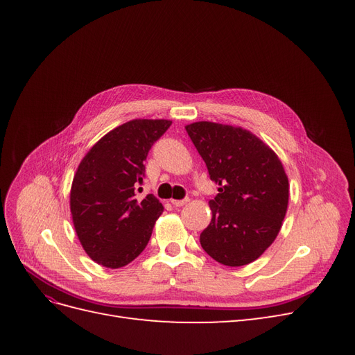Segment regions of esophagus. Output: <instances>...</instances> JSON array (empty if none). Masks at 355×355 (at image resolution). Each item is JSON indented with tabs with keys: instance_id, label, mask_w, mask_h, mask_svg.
<instances>
[{
	"instance_id": "1",
	"label": "esophagus",
	"mask_w": 355,
	"mask_h": 355,
	"mask_svg": "<svg viewBox=\"0 0 355 355\" xmlns=\"http://www.w3.org/2000/svg\"><path fill=\"white\" fill-rule=\"evenodd\" d=\"M189 201V198H184V200H171V204H173L175 207H182L184 204H187Z\"/></svg>"
}]
</instances>
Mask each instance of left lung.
<instances>
[{
    "mask_svg": "<svg viewBox=\"0 0 355 355\" xmlns=\"http://www.w3.org/2000/svg\"><path fill=\"white\" fill-rule=\"evenodd\" d=\"M219 194L209 201L211 222L200 234L210 257L227 266L256 261L280 232L288 180L272 149L241 127L210 121L185 127Z\"/></svg>",
    "mask_w": 355,
    "mask_h": 355,
    "instance_id": "left-lung-1",
    "label": "left lung"
}]
</instances>
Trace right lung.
<instances>
[{
    "label": "right lung",
    "instance_id": "1",
    "mask_svg": "<svg viewBox=\"0 0 355 355\" xmlns=\"http://www.w3.org/2000/svg\"><path fill=\"white\" fill-rule=\"evenodd\" d=\"M171 125L168 120H133L105 135L85 154L72 180L71 213L78 240L94 262L121 268L151 239L164 207L135 189L145 178L149 149Z\"/></svg>",
    "mask_w": 355,
    "mask_h": 355
}]
</instances>
